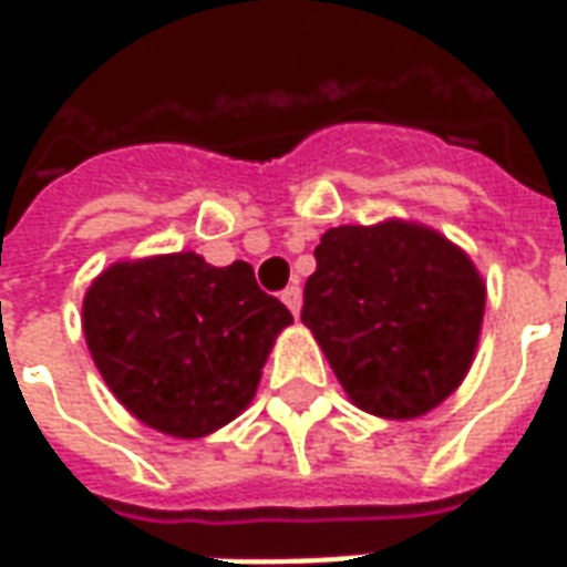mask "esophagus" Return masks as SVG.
<instances>
[{"mask_svg": "<svg viewBox=\"0 0 567 567\" xmlns=\"http://www.w3.org/2000/svg\"><path fill=\"white\" fill-rule=\"evenodd\" d=\"M282 303L291 309L295 316H300V307H303V291H300L297 285H288V288L282 291Z\"/></svg>", "mask_w": 567, "mask_h": 567, "instance_id": "obj_1", "label": "esophagus"}]
</instances>
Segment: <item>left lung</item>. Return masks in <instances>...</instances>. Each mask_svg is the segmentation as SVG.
Masks as SVG:
<instances>
[{
  "label": "left lung",
  "instance_id": "8db88e82",
  "mask_svg": "<svg viewBox=\"0 0 567 567\" xmlns=\"http://www.w3.org/2000/svg\"><path fill=\"white\" fill-rule=\"evenodd\" d=\"M486 282L452 239L406 218L331 227L303 288L307 324L349 401L419 419L474 364Z\"/></svg>",
  "mask_w": 567,
  "mask_h": 567
}]
</instances>
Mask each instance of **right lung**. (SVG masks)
I'll list each match as a JSON object with an SVG mask.
<instances>
[{
	"label": "right lung",
	"instance_id": "add662e5",
	"mask_svg": "<svg viewBox=\"0 0 567 567\" xmlns=\"http://www.w3.org/2000/svg\"><path fill=\"white\" fill-rule=\"evenodd\" d=\"M291 312L246 260L197 251L115 260L87 288L81 328L105 385L142 425L199 440L234 422Z\"/></svg>",
	"mask_w": 567,
	"mask_h": 567
}]
</instances>
